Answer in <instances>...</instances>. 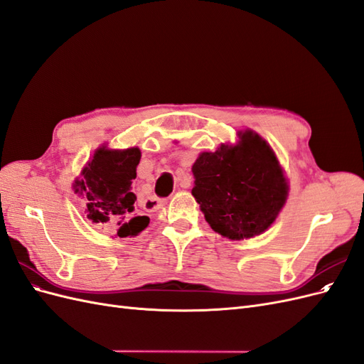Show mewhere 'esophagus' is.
<instances>
[{
    "instance_id": "34e87169",
    "label": "esophagus",
    "mask_w": 364,
    "mask_h": 364,
    "mask_svg": "<svg viewBox=\"0 0 364 364\" xmlns=\"http://www.w3.org/2000/svg\"><path fill=\"white\" fill-rule=\"evenodd\" d=\"M151 200H156V202H158V203H161V202H159V200H158V199H151Z\"/></svg>"
}]
</instances>
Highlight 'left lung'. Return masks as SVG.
<instances>
[{
    "label": "left lung",
    "mask_w": 364,
    "mask_h": 364,
    "mask_svg": "<svg viewBox=\"0 0 364 364\" xmlns=\"http://www.w3.org/2000/svg\"><path fill=\"white\" fill-rule=\"evenodd\" d=\"M193 174L191 193L206 222L230 240L264 232L287 199L289 185L277 156L250 130L241 135L238 146L202 153L193 165Z\"/></svg>",
    "instance_id": "obj_1"
}]
</instances>
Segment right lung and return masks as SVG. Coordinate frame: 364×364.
Masks as SVG:
<instances>
[{"label":"right lung","mask_w":364,"mask_h":364,"mask_svg":"<svg viewBox=\"0 0 364 364\" xmlns=\"http://www.w3.org/2000/svg\"><path fill=\"white\" fill-rule=\"evenodd\" d=\"M141 159L139 149L95 151L83 170L80 181L74 183L75 193L86 196L87 218L103 228L114 229L118 237L136 235L150 218L135 213L136 196L132 193V179L136 178Z\"/></svg>","instance_id":"add662e5"}]
</instances>
